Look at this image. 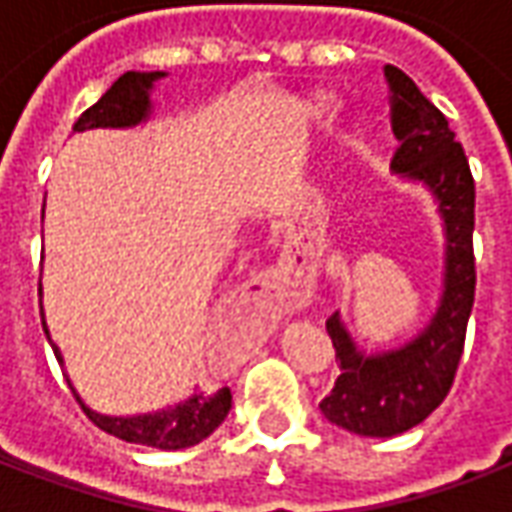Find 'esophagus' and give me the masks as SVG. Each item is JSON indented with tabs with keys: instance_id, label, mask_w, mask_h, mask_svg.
<instances>
[{
	"instance_id": "1",
	"label": "esophagus",
	"mask_w": 512,
	"mask_h": 512,
	"mask_svg": "<svg viewBox=\"0 0 512 512\" xmlns=\"http://www.w3.org/2000/svg\"><path fill=\"white\" fill-rule=\"evenodd\" d=\"M310 290V277L304 271H290V268H271L266 274H260L252 285V296L257 304H263L266 310H285L290 304L304 296Z\"/></svg>"
}]
</instances>
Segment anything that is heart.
Listing matches in <instances>:
<instances>
[{"mask_svg":"<svg viewBox=\"0 0 512 512\" xmlns=\"http://www.w3.org/2000/svg\"><path fill=\"white\" fill-rule=\"evenodd\" d=\"M334 104H337V101H334L332 93H318L312 98V112H315V115H332Z\"/></svg>","mask_w":512,"mask_h":512,"instance_id":"obj_1","label":"heart"}]
</instances>
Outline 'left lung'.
I'll return each instance as SVG.
<instances>
[{
	"label": "left lung",
	"instance_id": "1",
	"mask_svg": "<svg viewBox=\"0 0 512 512\" xmlns=\"http://www.w3.org/2000/svg\"><path fill=\"white\" fill-rule=\"evenodd\" d=\"M384 73L392 90V131L400 142L392 172L406 183H422L436 202L444 230V271L436 312L397 348L365 351L340 312L326 321L340 376L321 400L323 417L373 439L406 433L439 408L461 362L474 304V180L466 153L447 117L406 73L395 65H386Z\"/></svg>",
	"mask_w": 512,
	"mask_h": 512
}]
</instances>
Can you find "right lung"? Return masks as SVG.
I'll return each instance as SVG.
<instances>
[{"label": "right lung", "mask_w": 512, "mask_h": 512, "mask_svg": "<svg viewBox=\"0 0 512 512\" xmlns=\"http://www.w3.org/2000/svg\"><path fill=\"white\" fill-rule=\"evenodd\" d=\"M167 73L164 71H128L117 79L104 95L101 101L93 104L84 112L73 134H82V131H93V128H136L150 120L153 115V87L161 82ZM43 332L49 337L51 348L57 362L65 365L62 351L54 345L49 334V326L43 321ZM68 376V373H65ZM71 384V378H68ZM73 395L82 403L84 414L93 419L95 425L106 433H112L117 439L131 441V444H145V447H156V450H186L200 444L202 439H208L213 430L222 425L227 419V411L233 406V395L230 389L222 386L216 389L213 395L205 392H194L186 400H180L175 406L158 408V411H147V414H101L93 411L82 400V395L76 392V386L71 384Z\"/></svg>", "instance_id": "obj_1"}]
</instances>
